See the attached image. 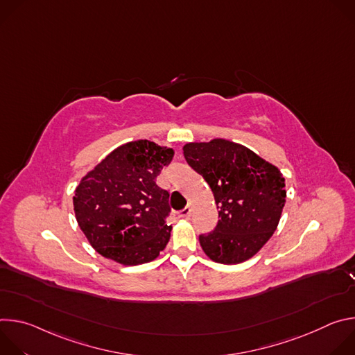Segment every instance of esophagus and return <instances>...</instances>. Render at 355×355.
Segmentation results:
<instances>
[{"instance_id": "esophagus-1", "label": "esophagus", "mask_w": 355, "mask_h": 355, "mask_svg": "<svg viewBox=\"0 0 355 355\" xmlns=\"http://www.w3.org/2000/svg\"><path fill=\"white\" fill-rule=\"evenodd\" d=\"M191 211H192V209H191V207H185L184 209H181V211H180V216H181V218H184V219H188V218L191 216Z\"/></svg>"}]
</instances>
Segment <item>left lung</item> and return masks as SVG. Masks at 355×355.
<instances>
[{"instance_id": "1", "label": "left lung", "mask_w": 355, "mask_h": 355, "mask_svg": "<svg viewBox=\"0 0 355 355\" xmlns=\"http://www.w3.org/2000/svg\"><path fill=\"white\" fill-rule=\"evenodd\" d=\"M187 163L211 187L219 220L199 236L205 254L215 263L239 264L254 254L274 234L285 205L281 171L250 148L225 140L188 143Z\"/></svg>"}]
</instances>
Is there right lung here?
Segmentation results:
<instances>
[{"mask_svg":"<svg viewBox=\"0 0 355 355\" xmlns=\"http://www.w3.org/2000/svg\"><path fill=\"white\" fill-rule=\"evenodd\" d=\"M174 150L136 140L115 148L76 188V219L101 256L123 266L159 257L170 240L168 191L156 184Z\"/></svg>","mask_w":355,"mask_h":355,"instance_id":"1","label":"right lung"}]
</instances>
